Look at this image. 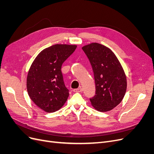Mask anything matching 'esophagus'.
<instances>
[{"label":"esophagus","mask_w":154,"mask_h":154,"mask_svg":"<svg viewBox=\"0 0 154 154\" xmlns=\"http://www.w3.org/2000/svg\"><path fill=\"white\" fill-rule=\"evenodd\" d=\"M82 91H83V88L81 87H80L78 88H75V89L73 90V91L75 92H82Z\"/></svg>","instance_id":"esophagus-1"}]
</instances>
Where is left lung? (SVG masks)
<instances>
[{"label":"left lung","instance_id":"obj_1","mask_svg":"<svg viewBox=\"0 0 154 154\" xmlns=\"http://www.w3.org/2000/svg\"><path fill=\"white\" fill-rule=\"evenodd\" d=\"M94 74L96 94L90 99L100 112L112 110L123 100L127 91V76L115 54L109 48L91 43L82 47Z\"/></svg>","mask_w":154,"mask_h":154}]
</instances>
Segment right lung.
Returning a JSON list of instances; mask_svg holds the SVG:
<instances>
[{
  "label": "right lung",
  "instance_id": "add662e5",
  "mask_svg": "<svg viewBox=\"0 0 154 154\" xmlns=\"http://www.w3.org/2000/svg\"><path fill=\"white\" fill-rule=\"evenodd\" d=\"M76 47L69 44L50 46L42 51L31 65L26 80L27 93L34 103L46 112L58 110L68 98L61 68Z\"/></svg>",
  "mask_w": 154,
  "mask_h": 154
}]
</instances>
